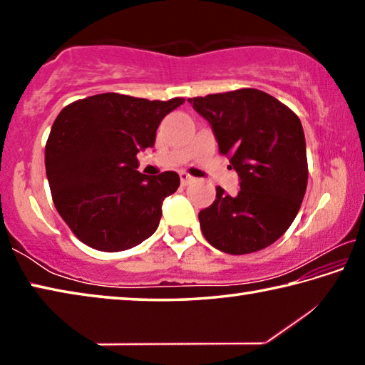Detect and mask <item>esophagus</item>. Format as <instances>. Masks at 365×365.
<instances>
[{
    "instance_id": "esophagus-1",
    "label": "esophagus",
    "mask_w": 365,
    "mask_h": 365,
    "mask_svg": "<svg viewBox=\"0 0 365 365\" xmlns=\"http://www.w3.org/2000/svg\"><path fill=\"white\" fill-rule=\"evenodd\" d=\"M180 182H182V185H188L193 182V177L188 175L187 172H180Z\"/></svg>"
}]
</instances>
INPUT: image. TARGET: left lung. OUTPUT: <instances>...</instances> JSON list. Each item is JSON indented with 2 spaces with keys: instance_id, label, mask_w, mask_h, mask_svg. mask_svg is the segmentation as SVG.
<instances>
[{
  "instance_id": "8db88e82",
  "label": "left lung",
  "mask_w": 365,
  "mask_h": 365,
  "mask_svg": "<svg viewBox=\"0 0 365 365\" xmlns=\"http://www.w3.org/2000/svg\"><path fill=\"white\" fill-rule=\"evenodd\" d=\"M209 122L219 151L238 174L230 196L197 214L202 235L219 251L248 255L275 243L292 225L307 187L306 138L299 117L261 90L188 98Z\"/></svg>"
}]
</instances>
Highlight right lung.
Wrapping results in <instances>:
<instances>
[{"label": "right lung", "mask_w": 365, "mask_h": 365, "mask_svg": "<svg viewBox=\"0 0 365 365\" xmlns=\"http://www.w3.org/2000/svg\"><path fill=\"white\" fill-rule=\"evenodd\" d=\"M180 104L182 98L101 93L61 110L45 148L46 177L54 206L80 242L117 252L158 230L163 201L180 177L140 174L137 154L154 146L160 120Z\"/></svg>", "instance_id": "add662e5"}]
</instances>
